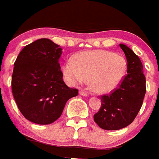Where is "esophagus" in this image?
Wrapping results in <instances>:
<instances>
[{"label":"esophagus","mask_w":159,"mask_h":159,"mask_svg":"<svg viewBox=\"0 0 159 159\" xmlns=\"http://www.w3.org/2000/svg\"><path fill=\"white\" fill-rule=\"evenodd\" d=\"M80 94L81 95H83V96H88V93L86 92V91H84V90H81L80 92Z\"/></svg>","instance_id":"1"}]
</instances>
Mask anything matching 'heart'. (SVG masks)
I'll return each mask as SVG.
<instances>
[{"instance_id":"heart-1","label":"heart","mask_w":159,"mask_h":159,"mask_svg":"<svg viewBox=\"0 0 159 159\" xmlns=\"http://www.w3.org/2000/svg\"><path fill=\"white\" fill-rule=\"evenodd\" d=\"M70 84H82L89 79V85L98 92H110L119 84L127 71L124 58L103 50L84 52L68 60L63 68Z\"/></svg>"}]
</instances>
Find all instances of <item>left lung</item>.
<instances>
[{
  "mask_svg": "<svg viewBox=\"0 0 159 159\" xmlns=\"http://www.w3.org/2000/svg\"><path fill=\"white\" fill-rule=\"evenodd\" d=\"M127 59V74L110 94L100 95L101 107L94 115L100 128L116 130L130 125L137 116L146 94V77L141 60L124 44H119Z\"/></svg>",
  "mask_w": 159,
  "mask_h": 159,
  "instance_id": "8db88e82",
  "label": "left lung"
}]
</instances>
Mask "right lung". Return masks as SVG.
Listing matches in <instances>:
<instances>
[{"mask_svg":"<svg viewBox=\"0 0 159 159\" xmlns=\"http://www.w3.org/2000/svg\"><path fill=\"white\" fill-rule=\"evenodd\" d=\"M62 49L43 38L25 46L14 63L12 92L25 118L48 125L60 117L66 102L78 95V89L63 80L59 59Z\"/></svg>","mask_w":159,"mask_h":159,"instance_id":"obj_1","label":"right lung"}]
</instances>
